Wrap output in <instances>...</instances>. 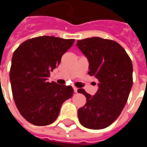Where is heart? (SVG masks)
Listing matches in <instances>:
<instances>
[{"mask_svg": "<svg viewBox=\"0 0 147 147\" xmlns=\"http://www.w3.org/2000/svg\"><path fill=\"white\" fill-rule=\"evenodd\" d=\"M82 60H83H83H84V61H86V58H84V57H83V59H82Z\"/></svg>", "mask_w": 147, "mask_h": 147, "instance_id": "heart-1", "label": "heart"}]
</instances>
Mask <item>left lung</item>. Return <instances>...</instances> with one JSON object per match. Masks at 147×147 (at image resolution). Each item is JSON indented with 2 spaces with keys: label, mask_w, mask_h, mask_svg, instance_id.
Here are the masks:
<instances>
[{
  "label": "left lung",
  "mask_w": 147,
  "mask_h": 147,
  "mask_svg": "<svg viewBox=\"0 0 147 147\" xmlns=\"http://www.w3.org/2000/svg\"><path fill=\"white\" fill-rule=\"evenodd\" d=\"M72 45L71 40L38 37L22 43L13 53L9 73L12 96L19 112L34 125L53 123L62 104L73 94L64 80L49 79Z\"/></svg>",
  "instance_id": "left-lung-1"
}]
</instances>
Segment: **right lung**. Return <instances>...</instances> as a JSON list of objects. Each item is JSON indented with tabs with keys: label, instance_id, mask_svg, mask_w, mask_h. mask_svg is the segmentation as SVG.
I'll use <instances>...</instances> for the list:
<instances>
[{
	"label": "right lung",
	"instance_id": "add662e5",
	"mask_svg": "<svg viewBox=\"0 0 147 147\" xmlns=\"http://www.w3.org/2000/svg\"><path fill=\"white\" fill-rule=\"evenodd\" d=\"M76 45L89 61V74L98 80L97 91L86 98L78 109L80 123L89 129H103L120 116L132 86V63L121 46L98 37L77 42Z\"/></svg>",
	"mask_w": 147,
	"mask_h": 147
}]
</instances>
